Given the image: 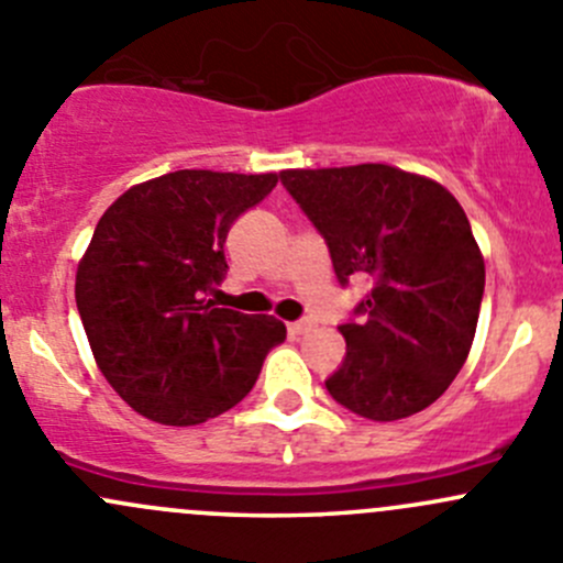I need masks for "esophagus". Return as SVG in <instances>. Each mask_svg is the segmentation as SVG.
<instances>
[{
  "label": "esophagus",
  "mask_w": 563,
  "mask_h": 563,
  "mask_svg": "<svg viewBox=\"0 0 563 563\" xmlns=\"http://www.w3.org/2000/svg\"><path fill=\"white\" fill-rule=\"evenodd\" d=\"M308 329H310V321H291V323H288V334H294V338L305 334Z\"/></svg>",
  "instance_id": "obj_1"
}]
</instances>
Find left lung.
Masks as SVG:
<instances>
[{
	"mask_svg": "<svg viewBox=\"0 0 563 563\" xmlns=\"http://www.w3.org/2000/svg\"><path fill=\"white\" fill-rule=\"evenodd\" d=\"M323 236L340 286L373 277L349 321L327 391L360 417L395 422L439 400L468 356L485 261L446 187L384 163L280 172Z\"/></svg>",
	"mask_w": 563,
	"mask_h": 563,
	"instance_id": "left-lung-1",
	"label": "left lung"
}]
</instances>
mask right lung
Returning <instances> with one entry per match:
<instances>
[{
  "mask_svg": "<svg viewBox=\"0 0 563 563\" xmlns=\"http://www.w3.org/2000/svg\"><path fill=\"white\" fill-rule=\"evenodd\" d=\"M277 174L174 172L119 196L78 264L76 305L106 382L141 417L198 424L253 389L286 323L218 308L231 225Z\"/></svg>",
  "mask_w": 563,
  "mask_h": 563,
  "instance_id": "obj_1",
  "label": "right lung"
}]
</instances>
